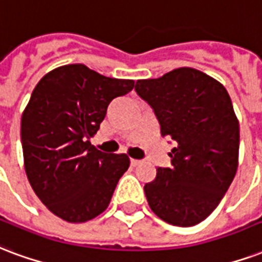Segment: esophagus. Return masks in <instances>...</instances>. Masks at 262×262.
Listing matches in <instances>:
<instances>
[{
    "label": "esophagus",
    "instance_id": "esophagus-1",
    "mask_svg": "<svg viewBox=\"0 0 262 262\" xmlns=\"http://www.w3.org/2000/svg\"><path fill=\"white\" fill-rule=\"evenodd\" d=\"M130 164H132V166H137V165H140L141 161L140 160H133V158H132Z\"/></svg>",
    "mask_w": 262,
    "mask_h": 262
}]
</instances>
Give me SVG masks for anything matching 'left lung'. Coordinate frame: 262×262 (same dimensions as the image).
Segmentation results:
<instances>
[{
    "label": "left lung",
    "instance_id": "left-lung-1",
    "mask_svg": "<svg viewBox=\"0 0 262 262\" xmlns=\"http://www.w3.org/2000/svg\"><path fill=\"white\" fill-rule=\"evenodd\" d=\"M161 135L173 140L169 168L144 186L152 212L170 225L193 226L220 204L237 170L239 122L220 82L193 68L137 80Z\"/></svg>",
    "mask_w": 262,
    "mask_h": 262
}]
</instances>
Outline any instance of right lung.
I'll return each instance as SVG.
<instances>
[{
    "instance_id": "right-lung-1",
    "label": "right lung",
    "mask_w": 262,
    "mask_h": 262,
    "mask_svg": "<svg viewBox=\"0 0 262 262\" xmlns=\"http://www.w3.org/2000/svg\"><path fill=\"white\" fill-rule=\"evenodd\" d=\"M135 87L129 79L102 76L82 63L57 68L37 83L20 121L25 170L34 193L52 214L86 222L105 210L126 154L92 146L110 102Z\"/></svg>"
}]
</instances>
